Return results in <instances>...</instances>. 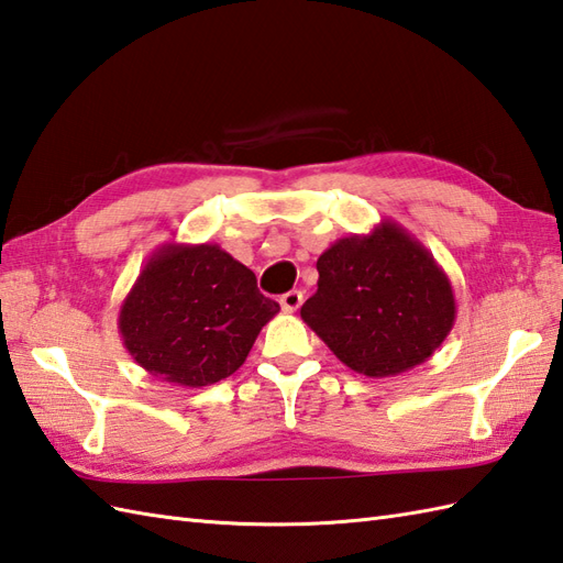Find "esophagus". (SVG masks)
I'll return each mask as SVG.
<instances>
[{
	"label": "esophagus",
	"mask_w": 563,
	"mask_h": 563,
	"mask_svg": "<svg viewBox=\"0 0 563 563\" xmlns=\"http://www.w3.org/2000/svg\"><path fill=\"white\" fill-rule=\"evenodd\" d=\"M282 308L286 310V313H294V310L301 308L303 303V294L301 291H286L282 298H279Z\"/></svg>",
	"instance_id": "34e87169"
}]
</instances>
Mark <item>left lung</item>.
I'll return each instance as SVG.
<instances>
[{
    "label": "left lung",
    "instance_id": "1",
    "mask_svg": "<svg viewBox=\"0 0 563 563\" xmlns=\"http://www.w3.org/2000/svg\"><path fill=\"white\" fill-rule=\"evenodd\" d=\"M318 274L301 318L344 366L368 378L423 364L455 324L448 274L390 219L332 243L318 257Z\"/></svg>",
    "mask_w": 563,
    "mask_h": 563
}]
</instances>
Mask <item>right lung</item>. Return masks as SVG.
<instances>
[{"instance_id":"right-lung-1","label":"right lung","mask_w":563,"mask_h":563,"mask_svg":"<svg viewBox=\"0 0 563 563\" xmlns=\"http://www.w3.org/2000/svg\"><path fill=\"white\" fill-rule=\"evenodd\" d=\"M277 313L255 274L217 243H166L122 301L118 328L148 376L202 387L239 371Z\"/></svg>"}]
</instances>
